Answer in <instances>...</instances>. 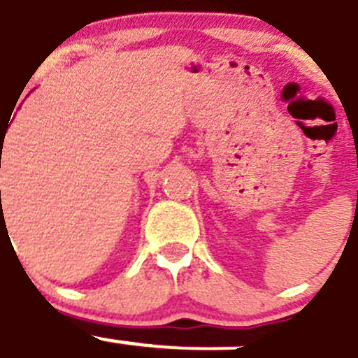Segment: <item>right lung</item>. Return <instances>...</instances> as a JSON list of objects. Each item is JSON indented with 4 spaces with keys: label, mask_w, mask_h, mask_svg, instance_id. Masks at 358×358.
Listing matches in <instances>:
<instances>
[{
    "label": "right lung",
    "mask_w": 358,
    "mask_h": 358,
    "mask_svg": "<svg viewBox=\"0 0 358 358\" xmlns=\"http://www.w3.org/2000/svg\"><path fill=\"white\" fill-rule=\"evenodd\" d=\"M5 133H7V131H5ZM0 141H1V142L5 141V135H3V133H0Z\"/></svg>",
    "instance_id": "add662e5"
}]
</instances>
